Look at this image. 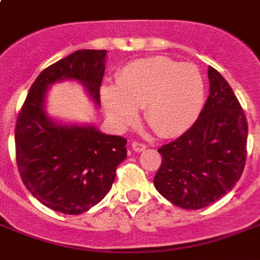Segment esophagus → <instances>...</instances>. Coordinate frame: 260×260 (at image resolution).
<instances>
[{"label": "esophagus", "mask_w": 260, "mask_h": 260, "mask_svg": "<svg viewBox=\"0 0 260 260\" xmlns=\"http://www.w3.org/2000/svg\"><path fill=\"white\" fill-rule=\"evenodd\" d=\"M131 147H132V150H134L135 152H142V151L146 150V144H143V143L139 142H134L131 144Z\"/></svg>", "instance_id": "obj_1"}]
</instances>
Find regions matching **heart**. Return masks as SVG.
Masks as SVG:
<instances>
[{"mask_svg":"<svg viewBox=\"0 0 260 260\" xmlns=\"http://www.w3.org/2000/svg\"><path fill=\"white\" fill-rule=\"evenodd\" d=\"M205 97L204 78L191 63H178L156 55L122 67L116 86L101 89V101L118 129L134 124L138 109L160 138L183 134L197 120Z\"/></svg>","mask_w":260,"mask_h":260,"instance_id":"b5f03b06","label":"heart"}]
</instances>
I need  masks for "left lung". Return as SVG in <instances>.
I'll list each match as a JSON object with an SVG mask.
<instances>
[{"instance_id": "left-lung-1", "label": "left lung", "mask_w": 260, "mask_h": 260, "mask_svg": "<svg viewBox=\"0 0 260 260\" xmlns=\"http://www.w3.org/2000/svg\"><path fill=\"white\" fill-rule=\"evenodd\" d=\"M209 95L197 121L158 150L162 166L154 178L159 193L183 209H201L234 189L247 155L246 114L217 70L208 69Z\"/></svg>"}]
</instances>
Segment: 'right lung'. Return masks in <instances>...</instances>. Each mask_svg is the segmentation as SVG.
<instances>
[{"instance_id": "obj_1", "label": "right lung", "mask_w": 260, "mask_h": 260, "mask_svg": "<svg viewBox=\"0 0 260 260\" xmlns=\"http://www.w3.org/2000/svg\"><path fill=\"white\" fill-rule=\"evenodd\" d=\"M106 50H78L40 73L18 113L16 158L21 179L36 200L52 210L81 214L97 205L126 158V140L94 124L67 122L47 113L52 85L78 82L97 108Z\"/></svg>"}]
</instances>
